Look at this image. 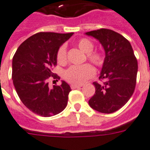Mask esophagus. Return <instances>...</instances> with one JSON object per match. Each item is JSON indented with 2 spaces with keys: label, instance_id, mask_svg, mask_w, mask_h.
Returning a JSON list of instances; mask_svg holds the SVG:
<instances>
[{
  "label": "esophagus",
  "instance_id": "1",
  "mask_svg": "<svg viewBox=\"0 0 150 150\" xmlns=\"http://www.w3.org/2000/svg\"><path fill=\"white\" fill-rule=\"evenodd\" d=\"M81 86H82V85H74V84H72V85H71V89L79 88H81Z\"/></svg>",
  "mask_w": 150,
  "mask_h": 150
}]
</instances>
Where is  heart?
Here are the masks:
<instances>
[{"mask_svg":"<svg viewBox=\"0 0 150 150\" xmlns=\"http://www.w3.org/2000/svg\"><path fill=\"white\" fill-rule=\"evenodd\" d=\"M78 47L87 55V59L91 63L98 67H100L104 63L102 55L98 52H94V44L86 38L80 39L77 42ZM58 63L65 64L67 61L66 47L65 45L60 46L56 53ZM94 69L89 64L81 65H72L64 71V79L74 85H81L94 75Z\"/></svg>","mask_w":150,"mask_h":150,"instance_id":"b5f03b06","label":"heart"}]
</instances>
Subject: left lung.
Masks as SVG:
<instances>
[{
	"instance_id": "obj_1",
	"label": "left lung",
	"mask_w": 150,
	"mask_h": 150,
	"mask_svg": "<svg viewBox=\"0 0 150 150\" xmlns=\"http://www.w3.org/2000/svg\"><path fill=\"white\" fill-rule=\"evenodd\" d=\"M86 35L98 40L105 51L99 77L104 81L93 82L95 94L88 104L100 113H114L124 106L134 92L138 70L137 58L129 41L114 30L100 29Z\"/></svg>"
}]
</instances>
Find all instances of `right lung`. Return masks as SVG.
<instances>
[{
  "instance_id": "right-lung-1",
  "label": "right lung",
  "mask_w": 150,
  "mask_h": 150,
  "mask_svg": "<svg viewBox=\"0 0 150 150\" xmlns=\"http://www.w3.org/2000/svg\"><path fill=\"white\" fill-rule=\"evenodd\" d=\"M73 35L40 32L21 44L12 62V79L21 100L29 110L42 117L59 114L67 105L71 88L65 81L50 89V78L59 80L52 72L56 53L62 44Z\"/></svg>"
}]
</instances>
